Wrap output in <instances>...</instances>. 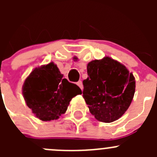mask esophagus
<instances>
[{"mask_svg": "<svg viewBox=\"0 0 157 157\" xmlns=\"http://www.w3.org/2000/svg\"><path fill=\"white\" fill-rule=\"evenodd\" d=\"M77 86H79V87L81 89V90H83V83H82L81 80H79V81L77 83Z\"/></svg>", "mask_w": 157, "mask_h": 157, "instance_id": "obj_1", "label": "esophagus"}]
</instances>
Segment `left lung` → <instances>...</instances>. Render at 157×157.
<instances>
[{
	"label": "left lung",
	"mask_w": 157,
	"mask_h": 157,
	"mask_svg": "<svg viewBox=\"0 0 157 157\" xmlns=\"http://www.w3.org/2000/svg\"><path fill=\"white\" fill-rule=\"evenodd\" d=\"M87 74L83 81V96L90 113L105 123L121 118L134 98L135 78L132 73L118 61L105 57L88 63Z\"/></svg>",
	"instance_id": "obj_1"
}]
</instances>
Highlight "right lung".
<instances>
[{
  "label": "right lung",
  "mask_w": 157,
  "mask_h": 157,
  "mask_svg": "<svg viewBox=\"0 0 157 157\" xmlns=\"http://www.w3.org/2000/svg\"><path fill=\"white\" fill-rule=\"evenodd\" d=\"M81 93L78 86L63 78L53 62L35 68L23 85L27 106L38 118L45 121L58 119L65 113L72 98Z\"/></svg>",
  "instance_id": "1"
}]
</instances>
